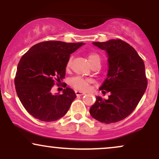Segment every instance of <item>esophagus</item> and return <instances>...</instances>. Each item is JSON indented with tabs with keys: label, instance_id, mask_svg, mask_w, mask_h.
Listing matches in <instances>:
<instances>
[{
	"label": "esophagus",
	"instance_id": "34e87169",
	"mask_svg": "<svg viewBox=\"0 0 159 159\" xmlns=\"http://www.w3.org/2000/svg\"><path fill=\"white\" fill-rule=\"evenodd\" d=\"M75 94L77 96H83V95L85 94V93L82 92V91H79V90H75Z\"/></svg>",
	"mask_w": 159,
	"mask_h": 159
}]
</instances>
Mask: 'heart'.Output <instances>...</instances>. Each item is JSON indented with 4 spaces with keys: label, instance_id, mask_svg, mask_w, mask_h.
I'll return each mask as SVG.
<instances>
[{
    "label": "heart",
    "instance_id": "heart-1",
    "mask_svg": "<svg viewBox=\"0 0 159 159\" xmlns=\"http://www.w3.org/2000/svg\"><path fill=\"white\" fill-rule=\"evenodd\" d=\"M100 60L99 56L96 53H90L88 55V61L90 62V65L96 61ZM90 83V80L87 78H84L81 77H74L69 81V84L74 88L81 90H86L89 87V84Z\"/></svg>",
    "mask_w": 159,
    "mask_h": 159
}]
</instances>
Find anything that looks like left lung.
Segmentation results:
<instances>
[{
    "mask_svg": "<svg viewBox=\"0 0 159 159\" xmlns=\"http://www.w3.org/2000/svg\"><path fill=\"white\" fill-rule=\"evenodd\" d=\"M105 51L107 57V78L99 90L107 99L96 96L90 114L101 123H116L127 117L139 103L147 87L145 66L135 49L120 39L93 43Z\"/></svg>",
    "mask_w": 159,
    "mask_h": 159,
    "instance_id": "obj_1",
    "label": "left lung"
}]
</instances>
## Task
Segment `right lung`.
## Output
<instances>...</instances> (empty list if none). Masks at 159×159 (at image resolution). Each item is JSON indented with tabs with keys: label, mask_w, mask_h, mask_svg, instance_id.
Segmentation results:
<instances>
[{
	"label": "right lung",
	"mask_w": 159,
	"mask_h": 159,
	"mask_svg": "<svg viewBox=\"0 0 159 159\" xmlns=\"http://www.w3.org/2000/svg\"><path fill=\"white\" fill-rule=\"evenodd\" d=\"M84 43L46 41L37 43L21 57L15 78L18 97L26 111L36 119L52 122L66 114L76 94L66 87L63 93L51 92L54 80L65 78L70 54Z\"/></svg>",
	"instance_id": "1"
}]
</instances>
